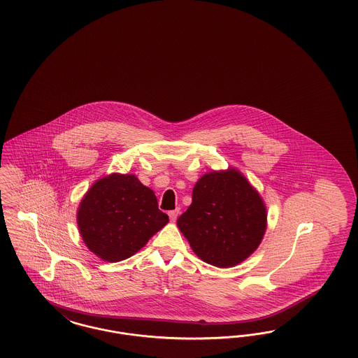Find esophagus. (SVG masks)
Returning a JSON list of instances; mask_svg holds the SVG:
<instances>
[{"mask_svg":"<svg viewBox=\"0 0 358 358\" xmlns=\"http://www.w3.org/2000/svg\"><path fill=\"white\" fill-rule=\"evenodd\" d=\"M178 215H180V208H176V210L169 211V217H171V220H172V222H176Z\"/></svg>","mask_w":358,"mask_h":358,"instance_id":"obj_1","label":"esophagus"}]
</instances>
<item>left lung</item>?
<instances>
[{
    "label": "left lung",
    "mask_w": 358,
    "mask_h": 358,
    "mask_svg": "<svg viewBox=\"0 0 358 358\" xmlns=\"http://www.w3.org/2000/svg\"><path fill=\"white\" fill-rule=\"evenodd\" d=\"M192 199L177 226L201 260L229 268L259 248L266 229V207L238 171L203 174Z\"/></svg>",
    "instance_id": "obj_1"
}]
</instances>
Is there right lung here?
<instances>
[{
    "label": "right lung",
    "mask_w": 358,
    "mask_h": 358,
    "mask_svg": "<svg viewBox=\"0 0 358 358\" xmlns=\"http://www.w3.org/2000/svg\"><path fill=\"white\" fill-rule=\"evenodd\" d=\"M169 222L157 198L134 174H108L84 195L77 224L89 250L108 262L126 260Z\"/></svg>",
    "instance_id": "1"
}]
</instances>
